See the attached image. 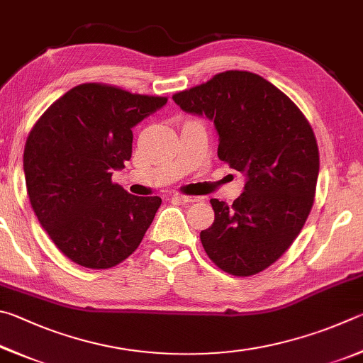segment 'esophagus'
<instances>
[{
    "instance_id": "34e87169",
    "label": "esophagus",
    "mask_w": 363,
    "mask_h": 363,
    "mask_svg": "<svg viewBox=\"0 0 363 363\" xmlns=\"http://www.w3.org/2000/svg\"><path fill=\"white\" fill-rule=\"evenodd\" d=\"M174 199L180 201V202H199L202 198H201V196H182V194H177V196H174Z\"/></svg>"
}]
</instances>
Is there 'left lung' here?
<instances>
[{"instance_id": "1", "label": "left lung", "mask_w": 363, "mask_h": 363, "mask_svg": "<svg viewBox=\"0 0 363 363\" xmlns=\"http://www.w3.org/2000/svg\"><path fill=\"white\" fill-rule=\"evenodd\" d=\"M172 99L183 111L213 121L218 157L245 177L233 206L211 199L215 220L201 231L204 250L225 272L257 274L284 255L313 207L314 132L287 95L250 72L215 74Z\"/></svg>"}]
</instances>
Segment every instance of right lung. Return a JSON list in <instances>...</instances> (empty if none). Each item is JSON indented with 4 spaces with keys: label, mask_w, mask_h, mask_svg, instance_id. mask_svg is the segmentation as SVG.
Instances as JSON below:
<instances>
[{
    "label": "right lung",
    "mask_w": 363,
    "mask_h": 363,
    "mask_svg": "<svg viewBox=\"0 0 363 363\" xmlns=\"http://www.w3.org/2000/svg\"><path fill=\"white\" fill-rule=\"evenodd\" d=\"M167 104L105 84H81L54 101L23 151L30 204L63 255L91 269L135 252L161 198L111 183L132 156V129Z\"/></svg>",
    "instance_id": "add662e5"
}]
</instances>
